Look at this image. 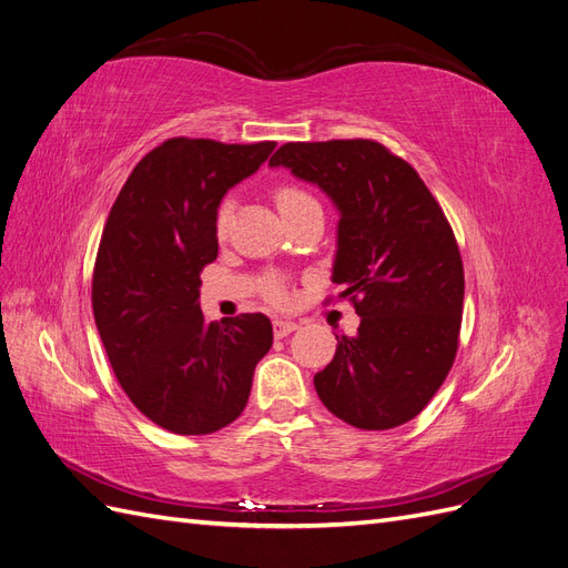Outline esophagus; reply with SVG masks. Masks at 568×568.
<instances>
[{
  "instance_id": "1",
  "label": "esophagus",
  "mask_w": 568,
  "mask_h": 568,
  "mask_svg": "<svg viewBox=\"0 0 568 568\" xmlns=\"http://www.w3.org/2000/svg\"><path fill=\"white\" fill-rule=\"evenodd\" d=\"M272 329H274V336L284 338V336H288L291 332H296L298 324L291 322V320H274V322H272Z\"/></svg>"
}]
</instances>
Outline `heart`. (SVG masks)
<instances>
[{
    "label": "heart",
    "instance_id": "b5f03b06",
    "mask_svg": "<svg viewBox=\"0 0 568 568\" xmlns=\"http://www.w3.org/2000/svg\"><path fill=\"white\" fill-rule=\"evenodd\" d=\"M274 199H277L280 213H288V211L298 209V205H305V203L315 201L311 194H305L303 189H298V186H280L277 194H274ZM227 225H230V203L225 201V203L220 205L217 215H215V230H217V234H225ZM267 294H270L272 301H280V303L284 301V291H282L280 284L272 282V284L267 286Z\"/></svg>",
    "mask_w": 568,
    "mask_h": 568
}]
</instances>
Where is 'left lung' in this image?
Returning <instances> with one entry per match:
<instances>
[{
  "label": "left lung",
  "mask_w": 568,
  "mask_h": 568,
  "mask_svg": "<svg viewBox=\"0 0 568 568\" xmlns=\"http://www.w3.org/2000/svg\"><path fill=\"white\" fill-rule=\"evenodd\" d=\"M338 211L332 282L359 315L315 374L324 407L384 432L417 417L457 353L464 270L455 234L417 170L369 140L291 142L270 159Z\"/></svg>",
  "instance_id": "1"
}]
</instances>
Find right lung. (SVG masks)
<instances>
[{"label": "right lung", "instance_id": "obj_1", "mask_svg": "<svg viewBox=\"0 0 568 568\" xmlns=\"http://www.w3.org/2000/svg\"><path fill=\"white\" fill-rule=\"evenodd\" d=\"M272 149L168 140L136 163L101 234L92 282L101 343L134 407L173 434L232 424L272 348L263 313L217 324L199 303V274L217 257L220 203Z\"/></svg>", "mask_w": 568, "mask_h": 568}]
</instances>
